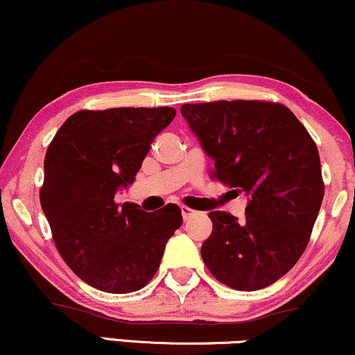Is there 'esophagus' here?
<instances>
[{"label": "esophagus", "instance_id": "obj_1", "mask_svg": "<svg viewBox=\"0 0 355 355\" xmlns=\"http://www.w3.org/2000/svg\"><path fill=\"white\" fill-rule=\"evenodd\" d=\"M181 211H182V218L184 220H191L192 217H197V215H199V211L189 209V207H181Z\"/></svg>", "mask_w": 355, "mask_h": 355}]
</instances>
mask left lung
<instances>
[{
    "instance_id": "left-lung-1",
    "label": "left lung",
    "mask_w": 355,
    "mask_h": 355,
    "mask_svg": "<svg viewBox=\"0 0 355 355\" xmlns=\"http://www.w3.org/2000/svg\"><path fill=\"white\" fill-rule=\"evenodd\" d=\"M181 114L214 159V176L248 199L241 220L210 211L214 228L202 259L228 287H268L300 259L318 217L324 196L318 148L282 104L217 101L184 104Z\"/></svg>"
}]
</instances>
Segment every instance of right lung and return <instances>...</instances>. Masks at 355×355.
<instances>
[{
    "instance_id": "1",
    "label": "right lung",
    "mask_w": 355,
    "mask_h": 355,
    "mask_svg": "<svg viewBox=\"0 0 355 355\" xmlns=\"http://www.w3.org/2000/svg\"><path fill=\"white\" fill-rule=\"evenodd\" d=\"M174 116L173 107L80 110L49 145L40 204L58 252L91 287L109 293L145 287L182 225L176 204L158 211L116 204Z\"/></svg>"
}]
</instances>
